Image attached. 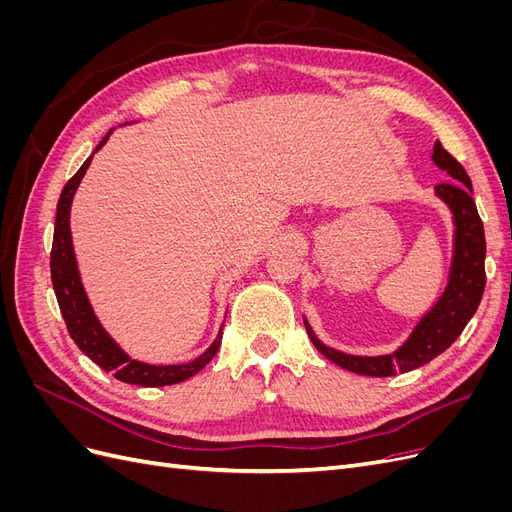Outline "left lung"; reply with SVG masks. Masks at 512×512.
<instances>
[{
	"mask_svg": "<svg viewBox=\"0 0 512 512\" xmlns=\"http://www.w3.org/2000/svg\"><path fill=\"white\" fill-rule=\"evenodd\" d=\"M431 160L438 168L446 170L453 181L436 185V196L453 213V260L448 271V284L442 297L429 312L418 320L410 337L391 354L356 356L339 352L322 344L314 329L305 322V329L314 346L335 365L361 376L386 378L397 371L406 374L416 367L429 363L442 354L466 329L470 318L476 314L478 303L485 292V228L472 200V181L463 166L448 153L440 141L433 145Z\"/></svg>",
	"mask_w": 512,
	"mask_h": 512,
	"instance_id": "obj_1",
	"label": "left lung"
}]
</instances>
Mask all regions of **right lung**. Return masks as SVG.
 <instances>
[{"mask_svg":"<svg viewBox=\"0 0 512 512\" xmlns=\"http://www.w3.org/2000/svg\"><path fill=\"white\" fill-rule=\"evenodd\" d=\"M108 132L100 145L94 149H102V145L108 141ZM89 156L85 164L76 170V175L64 185L61 190L59 203H57V215H55V232H53V250H51V280L55 288V297L61 309V316L66 320V327L74 344L79 346L91 361L100 365L104 371H113V376L121 382L138 384V386H166L177 384L192 378L198 374L213 356L218 352L222 344V329L215 337V342L198 356V359L190 363L179 365H149L143 361H136L128 352H123L115 339L106 333L102 322L94 314L87 292L81 282L79 267H76L74 245H72V232H70V207L72 198L76 194V188L81 185V179L85 177L87 168L91 164Z\"/></svg>","mask_w":512,"mask_h":512,"instance_id":"right-lung-1","label":"right lung"}]
</instances>
